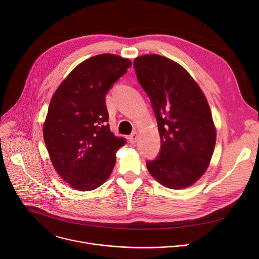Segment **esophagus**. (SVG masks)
<instances>
[{
	"label": "esophagus",
	"instance_id": "1",
	"mask_svg": "<svg viewBox=\"0 0 259 259\" xmlns=\"http://www.w3.org/2000/svg\"><path fill=\"white\" fill-rule=\"evenodd\" d=\"M137 141V132H133L129 135V142L131 144H135Z\"/></svg>",
	"mask_w": 259,
	"mask_h": 259
}]
</instances>
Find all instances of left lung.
Returning a JSON list of instances; mask_svg holds the SVG:
<instances>
[{
    "label": "left lung",
    "mask_w": 259,
    "mask_h": 259,
    "mask_svg": "<svg viewBox=\"0 0 259 259\" xmlns=\"http://www.w3.org/2000/svg\"><path fill=\"white\" fill-rule=\"evenodd\" d=\"M135 74L156 116L161 146L147 161L150 174L163 186L194 184L207 168L215 146L210 108L198 84L184 68L151 54L134 59Z\"/></svg>",
    "instance_id": "obj_1"
}]
</instances>
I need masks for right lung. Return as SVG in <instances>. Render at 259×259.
I'll return each mask as SVG.
<instances>
[{
  "label": "right lung",
  "mask_w": 259,
  "mask_h": 259,
  "mask_svg": "<svg viewBox=\"0 0 259 259\" xmlns=\"http://www.w3.org/2000/svg\"><path fill=\"white\" fill-rule=\"evenodd\" d=\"M131 61L101 54L80 63L52 98L44 139L57 173L75 189L88 192L110 176L115 152L126 145L108 123L105 97Z\"/></svg>",
  "instance_id": "1"
}]
</instances>
